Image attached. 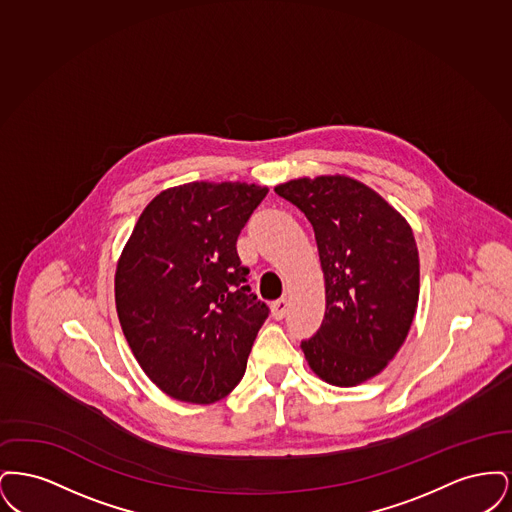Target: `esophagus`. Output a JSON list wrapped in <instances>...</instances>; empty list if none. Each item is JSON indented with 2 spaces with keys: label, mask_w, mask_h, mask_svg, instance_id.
I'll use <instances>...</instances> for the list:
<instances>
[{
  "label": "esophagus",
  "mask_w": 512,
  "mask_h": 512,
  "mask_svg": "<svg viewBox=\"0 0 512 512\" xmlns=\"http://www.w3.org/2000/svg\"><path fill=\"white\" fill-rule=\"evenodd\" d=\"M286 313H288V299L286 297L276 299L272 303V317L276 318V320H282V318L286 317Z\"/></svg>",
  "instance_id": "esophagus-1"
}]
</instances>
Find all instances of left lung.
I'll use <instances>...</instances> for the list:
<instances>
[{
  "label": "left lung",
  "instance_id": "left-lung-1",
  "mask_svg": "<svg viewBox=\"0 0 512 512\" xmlns=\"http://www.w3.org/2000/svg\"><path fill=\"white\" fill-rule=\"evenodd\" d=\"M313 224L326 286L317 334L301 341L313 372L340 388L380 374L413 324L420 265L413 230L390 203L349 176L274 188Z\"/></svg>",
  "mask_w": 512,
  "mask_h": 512
}]
</instances>
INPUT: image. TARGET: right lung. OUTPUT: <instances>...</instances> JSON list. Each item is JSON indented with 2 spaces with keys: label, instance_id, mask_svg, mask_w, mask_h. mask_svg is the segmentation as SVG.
Here are the masks:
<instances>
[{
  "label": "right lung",
  "instance_id": "obj_1",
  "mask_svg": "<svg viewBox=\"0 0 512 512\" xmlns=\"http://www.w3.org/2000/svg\"><path fill=\"white\" fill-rule=\"evenodd\" d=\"M268 188L192 182L157 195L122 249L115 303L149 380L178 401L215 403L244 378L268 305L236 242Z\"/></svg>",
  "mask_w": 512,
  "mask_h": 512
}]
</instances>
